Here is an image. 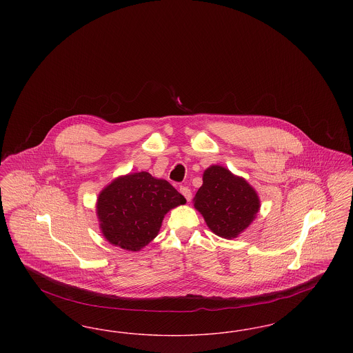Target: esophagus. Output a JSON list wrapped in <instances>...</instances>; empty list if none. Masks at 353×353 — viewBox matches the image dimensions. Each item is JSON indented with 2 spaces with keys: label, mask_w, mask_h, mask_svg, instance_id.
<instances>
[{
  "label": "esophagus",
  "mask_w": 353,
  "mask_h": 353,
  "mask_svg": "<svg viewBox=\"0 0 353 353\" xmlns=\"http://www.w3.org/2000/svg\"><path fill=\"white\" fill-rule=\"evenodd\" d=\"M180 193L184 196L186 201L192 200V192H190V189L188 186H180Z\"/></svg>",
  "instance_id": "1"
}]
</instances>
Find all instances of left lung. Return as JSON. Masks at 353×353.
I'll return each instance as SVG.
<instances>
[{
	"mask_svg": "<svg viewBox=\"0 0 353 353\" xmlns=\"http://www.w3.org/2000/svg\"><path fill=\"white\" fill-rule=\"evenodd\" d=\"M193 205L214 234L233 239L252 225L261 209V200L243 177L225 167L210 165L202 174Z\"/></svg>",
	"mask_w": 353,
	"mask_h": 353,
	"instance_id": "8db88e82",
	"label": "left lung"
}]
</instances>
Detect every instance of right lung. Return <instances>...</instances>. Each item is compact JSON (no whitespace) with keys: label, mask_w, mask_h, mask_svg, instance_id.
Returning a JSON list of instances; mask_svg holds the SVG:
<instances>
[{"label":"right lung","mask_w":353,"mask_h":353,"mask_svg":"<svg viewBox=\"0 0 353 353\" xmlns=\"http://www.w3.org/2000/svg\"><path fill=\"white\" fill-rule=\"evenodd\" d=\"M185 202L167 180L148 172L119 176L101 189L97 200L101 234L114 246L140 252L159 234L169 210Z\"/></svg>","instance_id":"obj_1"}]
</instances>
